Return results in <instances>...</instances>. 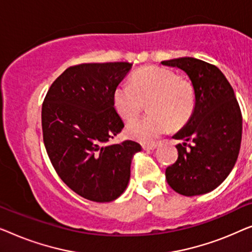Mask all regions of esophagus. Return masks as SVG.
Here are the masks:
<instances>
[{
    "label": "esophagus",
    "mask_w": 252,
    "mask_h": 252,
    "mask_svg": "<svg viewBox=\"0 0 252 252\" xmlns=\"http://www.w3.org/2000/svg\"><path fill=\"white\" fill-rule=\"evenodd\" d=\"M158 147V144H144L143 150L145 151H153Z\"/></svg>",
    "instance_id": "1"
}]
</instances>
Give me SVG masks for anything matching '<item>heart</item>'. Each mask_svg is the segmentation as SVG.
I'll use <instances>...</instances> for the list:
<instances>
[{
	"instance_id": "heart-1",
	"label": "heart",
	"mask_w": 252,
	"mask_h": 252,
	"mask_svg": "<svg viewBox=\"0 0 252 252\" xmlns=\"http://www.w3.org/2000/svg\"><path fill=\"white\" fill-rule=\"evenodd\" d=\"M113 101L126 121L136 119L150 101L151 115L130 122L126 132L141 143H153L173 127L185 126L195 108V91L189 81L175 72L150 66L134 74L130 82L115 88Z\"/></svg>"
}]
</instances>
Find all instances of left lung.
Wrapping results in <instances>:
<instances>
[{"mask_svg":"<svg viewBox=\"0 0 252 252\" xmlns=\"http://www.w3.org/2000/svg\"><path fill=\"white\" fill-rule=\"evenodd\" d=\"M161 63L184 70L196 98L189 122L172 137L184 143L176 146L178 158L166 168V182L185 196L209 193L227 178L239 157L242 139L239 102L218 67L192 57ZM187 141L192 144L187 145Z\"/></svg>","mask_w":252,"mask_h":252,"instance_id":"left-lung-1","label":"left lung"}]
</instances>
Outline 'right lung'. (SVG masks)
Instances as JSON below:
<instances>
[{
  "label": "right lung",
  "instance_id": "add662e5",
  "mask_svg": "<svg viewBox=\"0 0 252 252\" xmlns=\"http://www.w3.org/2000/svg\"><path fill=\"white\" fill-rule=\"evenodd\" d=\"M130 63L68 67L51 84L42 106V131L49 158L60 179L80 196L111 202L125 192L136 141L109 144L125 126L113 94Z\"/></svg>",
  "mask_w": 252,
  "mask_h": 252
}]
</instances>
